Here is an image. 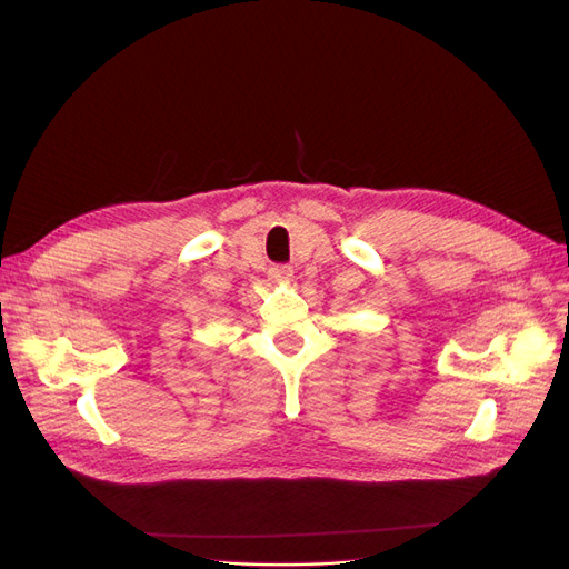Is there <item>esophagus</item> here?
<instances>
[{"instance_id":"obj_1","label":"esophagus","mask_w":569,"mask_h":569,"mask_svg":"<svg viewBox=\"0 0 569 569\" xmlns=\"http://www.w3.org/2000/svg\"><path fill=\"white\" fill-rule=\"evenodd\" d=\"M291 278H295V270L287 266L270 268V280H274V282H291Z\"/></svg>"}]
</instances>
